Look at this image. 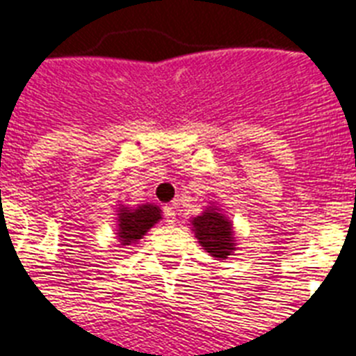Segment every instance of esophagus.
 Here are the masks:
<instances>
[{"label":"esophagus","instance_id":"obj_1","mask_svg":"<svg viewBox=\"0 0 356 356\" xmlns=\"http://www.w3.org/2000/svg\"><path fill=\"white\" fill-rule=\"evenodd\" d=\"M164 218H166V223L173 225L175 223V210L172 207H164Z\"/></svg>","mask_w":356,"mask_h":356}]
</instances>
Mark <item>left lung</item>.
<instances>
[{"instance_id": "1", "label": "left lung", "mask_w": 356, "mask_h": 356, "mask_svg": "<svg viewBox=\"0 0 356 356\" xmlns=\"http://www.w3.org/2000/svg\"><path fill=\"white\" fill-rule=\"evenodd\" d=\"M190 227L204 252L218 261H225L238 250L232 221L225 216L223 208H219L218 204L210 203L201 216L190 219Z\"/></svg>"}]
</instances>
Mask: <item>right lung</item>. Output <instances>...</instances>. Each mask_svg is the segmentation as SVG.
I'll return each mask as SVG.
<instances>
[{
  "mask_svg": "<svg viewBox=\"0 0 356 356\" xmlns=\"http://www.w3.org/2000/svg\"><path fill=\"white\" fill-rule=\"evenodd\" d=\"M117 239L120 247L137 243L146 236L153 225L163 219V212L157 204L140 203L137 207L118 204L117 208Z\"/></svg>",
  "mask_w": 356,
  "mask_h": 356,
  "instance_id": "right-lung-1",
  "label": "right lung"
}]
</instances>
